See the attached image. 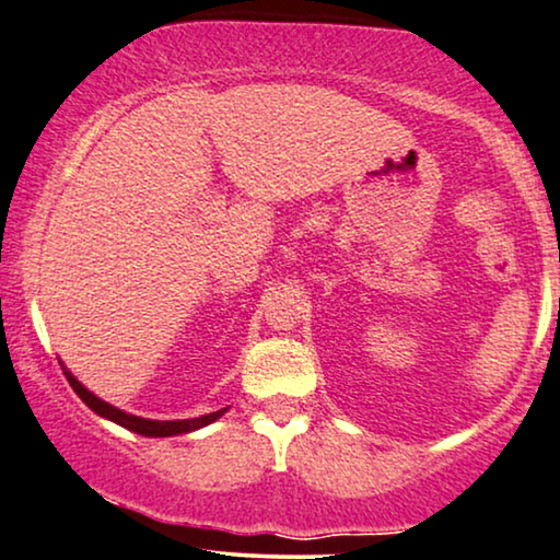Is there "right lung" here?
Instances as JSON below:
<instances>
[{"instance_id": "add662e5", "label": "right lung", "mask_w": 560, "mask_h": 560, "mask_svg": "<svg viewBox=\"0 0 560 560\" xmlns=\"http://www.w3.org/2000/svg\"><path fill=\"white\" fill-rule=\"evenodd\" d=\"M63 368V362H61ZM63 375H67L69 386L77 390V396L82 398V401L90 406L94 413H100V417L110 419V422L126 427V430L136 432V434H143V438H174V434H187V432H195L200 430V427H208L210 422H215L218 417H223L229 409H218L213 413H206V417H195V419H174V422H159V419H143V417H133V413H126L120 409H115L103 398H97L92 394V390H86L82 383L77 381L74 375L69 373L67 368H63Z\"/></svg>"}]
</instances>
